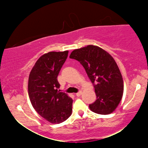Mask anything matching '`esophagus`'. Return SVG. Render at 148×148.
<instances>
[{
    "mask_svg": "<svg viewBox=\"0 0 148 148\" xmlns=\"http://www.w3.org/2000/svg\"><path fill=\"white\" fill-rule=\"evenodd\" d=\"M81 91H79L77 93H76V95L77 97L81 96Z\"/></svg>",
    "mask_w": 148,
    "mask_h": 148,
    "instance_id": "34e87169",
    "label": "esophagus"
}]
</instances>
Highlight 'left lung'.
<instances>
[{
    "label": "left lung",
    "mask_w": 148,
    "mask_h": 148,
    "mask_svg": "<svg viewBox=\"0 0 148 148\" xmlns=\"http://www.w3.org/2000/svg\"><path fill=\"white\" fill-rule=\"evenodd\" d=\"M69 58L83 65L94 85L97 99L89 105L94 113L108 115L113 113L123 95V79L113 58L99 47L88 45L75 49Z\"/></svg>",
    "instance_id": "obj_1"
}]
</instances>
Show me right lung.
I'll list each match as a JSON object with an SVG mask.
<instances>
[{
    "label": "right lung",
    "mask_w": 148,
    "mask_h": 148,
    "mask_svg": "<svg viewBox=\"0 0 148 148\" xmlns=\"http://www.w3.org/2000/svg\"><path fill=\"white\" fill-rule=\"evenodd\" d=\"M68 51L42 55L32 69L28 79V95L33 108L49 123L59 124L72 114V98L60 92L58 76Z\"/></svg>",
    "instance_id": "1"
}]
</instances>
